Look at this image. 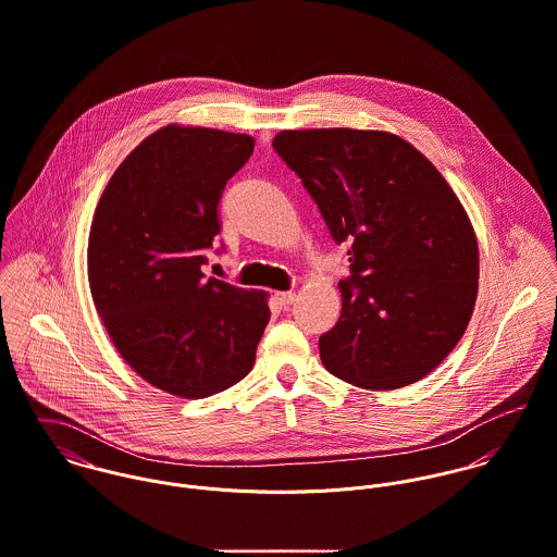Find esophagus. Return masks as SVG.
Wrapping results in <instances>:
<instances>
[{
  "label": "esophagus",
  "mask_w": 557,
  "mask_h": 557,
  "mask_svg": "<svg viewBox=\"0 0 557 557\" xmlns=\"http://www.w3.org/2000/svg\"><path fill=\"white\" fill-rule=\"evenodd\" d=\"M277 301H280L282 306H293V304L297 301V293H293V290H284V293H277Z\"/></svg>",
  "instance_id": "esophagus-1"
}]
</instances>
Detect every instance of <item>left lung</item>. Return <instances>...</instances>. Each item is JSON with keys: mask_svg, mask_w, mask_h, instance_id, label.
I'll list each match as a JSON object with an SVG mask.
<instances>
[{"mask_svg": "<svg viewBox=\"0 0 557 557\" xmlns=\"http://www.w3.org/2000/svg\"><path fill=\"white\" fill-rule=\"evenodd\" d=\"M275 152L348 247L342 314L321 335L323 366L361 389L433 372L462 337L478 297V238L440 170L385 131H280Z\"/></svg>", "mask_w": 557, "mask_h": 557, "instance_id": "1", "label": "left lung"}]
</instances>
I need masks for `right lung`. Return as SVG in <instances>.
I'll return each mask as SVG.
<instances>
[{
    "mask_svg": "<svg viewBox=\"0 0 557 557\" xmlns=\"http://www.w3.org/2000/svg\"><path fill=\"white\" fill-rule=\"evenodd\" d=\"M251 152L245 133L168 124L117 165L90 225L88 280L115 350L181 398L247 376L271 317L262 290L202 273L223 187Z\"/></svg>",
    "mask_w": 557,
    "mask_h": 557,
    "instance_id": "add662e5",
    "label": "right lung"
}]
</instances>
